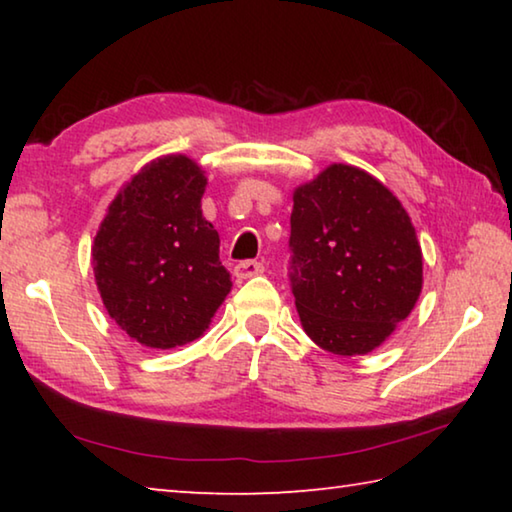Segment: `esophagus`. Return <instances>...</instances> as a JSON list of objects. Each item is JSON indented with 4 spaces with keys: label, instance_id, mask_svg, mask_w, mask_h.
I'll return each mask as SVG.
<instances>
[{
    "label": "esophagus",
    "instance_id": "34e87169",
    "mask_svg": "<svg viewBox=\"0 0 512 512\" xmlns=\"http://www.w3.org/2000/svg\"><path fill=\"white\" fill-rule=\"evenodd\" d=\"M264 273V264L262 262H253V259H248V262H239L235 266V277L239 280H248V277Z\"/></svg>",
    "mask_w": 512,
    "mask_h": 512
}]
</instances>
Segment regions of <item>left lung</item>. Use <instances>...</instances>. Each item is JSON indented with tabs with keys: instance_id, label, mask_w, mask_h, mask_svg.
<instances>
[{
	"instance_id": "8db88e82",
	"label": "left lung",
	"mask_w": 512,
	"mask_h": 512,
	"mask_svg": "<svg viewBox=\"0 0 512 512\" xmlns=\"http://www.w3.org/2000/svg\"><path fill=\"white\" fill-rule=\"evenodd\" d=\"M291 291L320 348H379L422 291V250L402 203L377 178L332 164L293 192Z\"/></svg>"
}]
</instances>
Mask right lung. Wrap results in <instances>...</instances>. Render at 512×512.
<instances>
[{"label":"right lung","mask_w":512,"mask_h":512,"mask_svg":"<svg viewBox=\"0 0 512 512\" xmlns=\"http://www.w3.org/2000/svg\"><path fill=\"white\" fill-rule=\"evenodd\" d=\"M205 185L187 155L153 160L115 196L94 237L103 305L146 348L171 350L203 336L230 293L219 232L201 210Z\"/></svg>","instance_id":"right-lung-1"}]
</instances>
